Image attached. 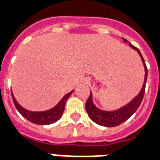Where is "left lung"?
I'll return each instance as SVG.
<instances>
[{
    "instance_id": "left-lung-1",
    "label": "left lung",
    "mask_w": 160,
    "mask_h": 160,
    "mask_svg": "<svg viewBox=\"0 0 160 160\" xmlns=\"http://www.w3.org/2000/svg\"><path fill=\"white\" fill-rule=\"evenodd\" d=\"M123 41L125 42H128L127 40L124 39V38H123ZM129 46L132 49L137 51L138 54L140 55L142 61L144 69H145V79H144V82H143L142 88L141 90V92H139V94L132 101L130 102L128 104L125 105L124 107L120 108L119 109L113 110V111H104V110H102L96 107L95 104L92 102V94L91 92L90 97L86 101V109L88 115H89L90 119L98 125L106 126V127H113V126H117V125L122 124L137 111L138 107L140 106L141 102L142 101L144 92H145V87H146L147 78H148V68H147L145 61L142 56V53L140 52V51L138 50V48L134 47L131 43H129Z\"/></svg>"
}]
</instances>
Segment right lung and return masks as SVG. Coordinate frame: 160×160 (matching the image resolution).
Returning a JSON list of instances; mask_svg holds the SVG:
<instances>
[{
  "label": "right lung",
  "instance_id": "obj_1",
  "mask_svg": "<svg viewBox=\"0 0 160 160\" xmlns=\"http://www.w3.org/2000/svg\"><path fill=\"white\" fill-rule=\"evenodd\" d=\"M72 93H73V91L68 92V94H66L55 107H53L52 108L49 110L42 111V112H33V111L25 109L24 108L22 107L18 102L17 100L14 98L12 92V101H13L15 107L22 116L24 117L26 119H28L29 121L34 123V124L46 125H51V124L57 122L58 119H60V118L62 117L63 111H64L65 103Z\"/></svg>",
  "mask_w": 160,
  "mask_h": 160
}]
</instances>
